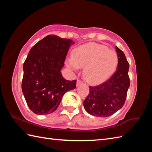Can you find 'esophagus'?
Masks as SVG:
<instances>
[{
	"label": "esophagus",
	"instance_id": "esophagus-1",
	"mask_svg": "<svg viewBox=\"0 0 152 152\" xmlns=\"http://www.w3.org/2000/svg\"><path fill=\"white\" fill-rule=\"evenodd\" d=\"M82 83H83V82L81 81V80H77V82H76V86H77L81 85V84H82Z\"/></svg>",
	"mask_w": 152,
	"mask_h": 152
}]
</instances>
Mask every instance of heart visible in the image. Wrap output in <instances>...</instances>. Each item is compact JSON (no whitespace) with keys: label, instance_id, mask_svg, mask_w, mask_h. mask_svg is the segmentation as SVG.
I'll return each mask as SVG.
<instances>
[{"label":"heart","instance_id":"b5f03b06","mask_svg":"<svg viewBox=\"0 0 152 152\" xmlns=\"http://www.w3.org/2000/svg\"><path fill=\"white\" fill-rule=\"evenodd\" d=\"M67 58L66 66L74 71L84 68L83 76L88 82L96 84L110 78L117 69L118 56L115 51L103 45L88 43L74 49Z\"/></svg>","mask_w":152,"mask_h":152}]
</instances>
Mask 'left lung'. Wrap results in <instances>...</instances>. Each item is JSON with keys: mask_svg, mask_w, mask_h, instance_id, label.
Returning a JSON list of instances; mask_svg holds the SVG:
<instances>
[{"mask_svg": "<svg viewBox=\"0 0 152 152\" xmlns=\"http://www.w3.org/2000/svg\"><path fill=\"white\" fill-rule=\"evenodd\" d=\"M118 65L115 73L107 81L96 86H89V95L83 104L89 114L108 117L124 106L130 86L128 75L129 64L124 53L117 46Z\"/></svg>", "mask_w": 152, "mask_h": 152, "instance_id": "8db88e82", "label": "left lung"}]
</instances>
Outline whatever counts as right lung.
<instances>
[{"label":"right lung","mask_w":152,"mask_h":152,"mask_svg":"<svg viewBox=\"0 0 152 152\" xmlns=\"http://www.w3.org/2000/svg\"><path fill=\"white\" fill-rule=\"evenodd\" d=\"M70 39L48 35L32 47L24 62L21 88L27 104L34 114H48L58 108L63 95L76 88V80L64 79L61 70Z\"/></svg>","instance_id":"obj_1"}]
</instances>
